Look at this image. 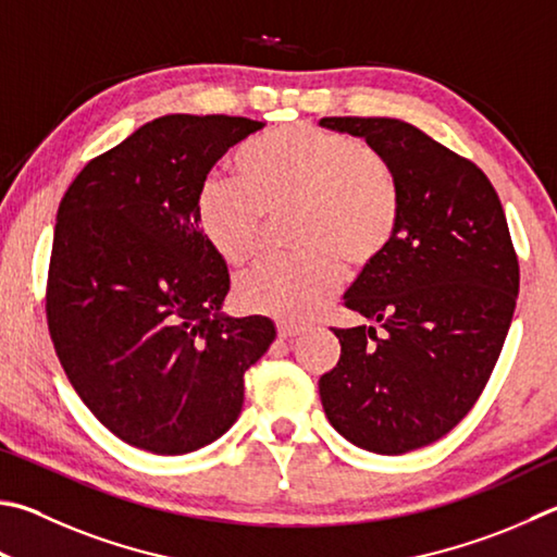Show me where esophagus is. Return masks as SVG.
<instances>
[{
    "mask_svg": "<svg viewBox=\"0 0 557 557\" xmlns=\"http://www.w3.org/2000/svg\"><path fill=\"white\" fill-rule=\"evenodd\" d=\"M305 331L301 326H292V323H277V336L282 341H292L295 336H299V333Z\"/></svg>",
    "mask_w": 557,
    "mask_h": 557,
    "instance_id": "esophagus-1",
    "label": "esophagus"
}]
</instances>
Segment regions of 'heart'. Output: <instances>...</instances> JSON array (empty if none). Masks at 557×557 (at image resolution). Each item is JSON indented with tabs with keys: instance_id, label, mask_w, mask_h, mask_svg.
<instances>
[{
	"instance_id": "heart-1",
	"label": "heart",
	"mask_w": 557,
	"mask_h": 557,
	"mask_svg": "<svg viewBox=\"0 0 557 557\" xmlns=\"http://www.w3.org/2000/svg\"><path fill=\"white\" fill-rule=\"evenodd\" d=\"M240 180L207 177L195 214L207 244L228 265H246L265 240L268 216L292 209V256L268 258L236 280L248 313L305 323L336 295L346 262L368 268L399 226V189L389 165L336 131L292 124L238 150Z\"/></svg>"
}]
</instances>
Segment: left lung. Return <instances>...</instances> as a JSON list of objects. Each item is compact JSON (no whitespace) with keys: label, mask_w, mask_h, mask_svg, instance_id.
I'll return each instance as SVG.
<instances>
[{"label":"left lung","mask_w":557,"mask_h":557,"mask_svg":"<svg viewBox=\"0 0 557 557\" xmlns=\"http://www.w3.org/2000/svg\"><path fill=\"white\" fill-rule=\"evenodd\" d=\"M319 126L366 138L399 189L397 234L343 297L370 326L333 329L341 360L319 380L321 404L352 446L401 455L478 401L511 326L519 260L497 191L470 160L401 119Z\"/></svg>","instance_id":"1"}]
</instances>
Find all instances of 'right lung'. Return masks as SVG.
<instances>
[{"label":"right lung","instance_id":"1","mask_svg":"<svg viewBox=\"0 0 557 557\" xmlns=\"http://www.w3.org/2000/svg\"><path fill=\"white\" fill-rule=\"evenodd\" d=\"M262 128L168 114L83 168L60 199L48 329L87 409L128 446L185 455L244 409V375L275 341L265 317H228L221 260L197 224L211 165Z\"/></svg>","mask_w":557,"mask_h":557}]
</instances>
